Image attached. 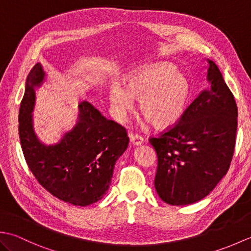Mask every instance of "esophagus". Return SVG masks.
<instances>
[{"mask_svg":"<svg viewBox=\"0 0 251 251\" xmlns=\"http://www.w3.org/2000/svg\"><path fill=\"white\" fill-rule=\"evenodd\" d=\"M129 138H130V142L132 143V145H135V146H140L141 143L143 142L142 136L138 135V134H134V132H131V134H129Z\"/></svg>","mask_w":251,"mask_h":251,"instance_id":"1","label":"esophagus"}]
</instances>
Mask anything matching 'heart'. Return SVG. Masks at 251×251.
Returning a JSON list of instances; mask_svg holds the SVG:
<instances>
[{
	"label": "heart",
	"mask_w": 251,
	"mask_h": 251,
	"mask_svg": "<svg viewBox=\"0 0 251 251\" xmlns=\"http://www.w3.org/2000/svg\"><path fill=\"white\" fill-rule=\"evenodd\" d=\"M122 83L123 86L111 84L108 89L116 114L124 116L134 108V99H138V109L157 127L175 124L182 116L190 97L188 77L168 62L134 69L123 76Z\"/></svg>",
	"instance_id": "b5f03b06"
}]
</instances>
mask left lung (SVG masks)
<instances>
[{
    "label": "left lung",
    "mask_w": 251,
    "mask_h": 251,
    "mask_svg": "<svg viewBox=\"0 0 251 251\" xmlns=\"http://www.w3.org/2000/svg\"><path fill=\"white\" fill-rule=\"evenodd\" d=\"M208 62L210 87L185 109L178 123L149 138L157 154L154 185L169 205H189L204 199L232 162L237 105L216 63Z\"/></svg>",
    "instance_id": "1"
}]
</instances>
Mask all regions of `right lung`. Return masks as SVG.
<instances>
[{
  "instance_id": "1",
  "label": "right lung",
  "mask_w": 251,
  "mask_h": 251,
  "mask_svg": "<svg viewBox=\"0 0 251 251\" xmlns=\"http://www.w3.org/2000/svg\"><path fill=\"white\" fill-rule=\"evenodd\" d=\"M40 63L32 68L19 109V138L29 169L50 193L74 206H88L108 191L114 164L128 147L125 127L106 120L88 102L79 104L73 130L55 146H44L32 127L34 86L43 81Z\"/></svg>"
}]
</instances>
